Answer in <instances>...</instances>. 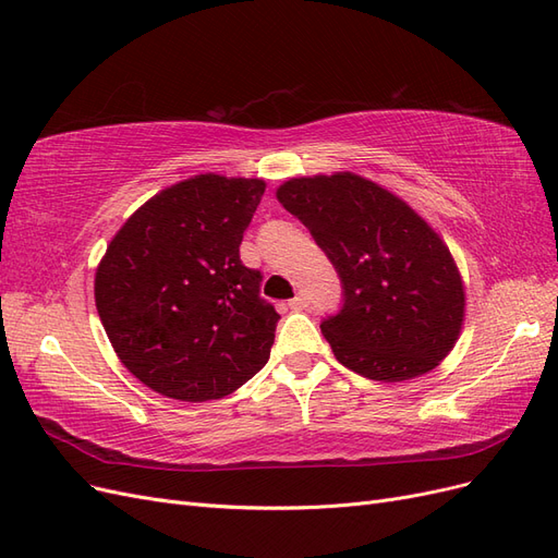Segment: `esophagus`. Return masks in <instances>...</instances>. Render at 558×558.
I'll return each instance as SVG.
<instances>
[{
	"mask_svg": "<svg viewBox=\"0 0 558 558\" xmlns=\"http://www.w3.org/2000/svg\"><path fill=\"white\" fill-rule=\"evenodd\" d=\"M289 305H291V310H305V307H307V295H305V293H298V295L289 302Z\"/></svg>",
	"mask_w": 558,
	"mask_h": 558,
	"instance_id": "34e87169",
	"label": "esophagus"
}]
</instances>
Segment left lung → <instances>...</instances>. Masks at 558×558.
I'll use <instances>...</instances> for the list:
<instances>
[{
	"label": "left lung",
	"mask_w": 558,
	"mask_h": 558,
	"mask_svg": "<svg viewBox=\"0 0 558 558\" xmlns=\"http://www.w3.org/2000/svg\"><path fill=\"white\" fill-rule=\"evenodd\" d=\"M344 283L320 332L335 359L375 381L430 373L459 342L465 286L449 246L408 202L356 172L295 177L277 189Z\"/></svg>",
	"instance_id": "1"
}]
</instances>
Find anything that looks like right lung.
I'll list each match as a JSON object with an SVG mask.
<instances>
[{"instance_id": "obj_1", "label": "right lung", "mask_w": 558, "mask_h": 558, "mask_svg": "<svg viewBox=\"0 0 558 558\" xmlns=\"http://www.w3.org/2000/svg\"><path fill=\"white\" fill-rule=\"evenodd\" d=\"M263 193V179L195 174L146 199L107 244L97 314L116 356L156 393L218 400L267 363L279 314L240 260Z\"/></svg>"}]
</instances>
